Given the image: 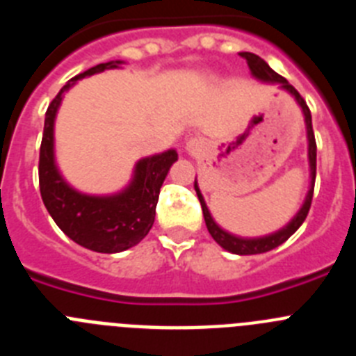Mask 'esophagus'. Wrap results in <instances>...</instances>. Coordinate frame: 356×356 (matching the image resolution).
<instances>
[{"instance_id": "esophagus-1", "label": "esophagus", "mask_w": 356, "mask_h": 356, "mask_svg": "<svg viewBox=\"0 0 356 356\" xmlns=\"http://www.w3.org/2000/svg\"><path fill=\"white\" fill-rule=\"evenodd\" d=\"M200 144H201V140L194 137V139H191V140H188V143H187V149H188V151L197 149V147H200Z\"/></svg>"}]
</instances>
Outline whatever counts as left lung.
<instances>
[{
    "instance_id": "8db88e82",
    "label": "left lung",
    "mask_w": 356,
    "mask_h": 356,
    "mask_svg": "<svg viewBox=\"0 0 356 356\" xmlns=\"http://www.w3.org/2000/svg\"><path fill=\"white\" fill-rule=\"evenodd\" d=\"M242 58H246L248 67L251 71V76L257 78L259 81H264V83H278L280 89L287 90L292 97L296 99V103L301 106V112H303L305 118V127H307V140H308V165H310V187H308L307 197H305L303 205L301 209L298 210L294 217H292L291 221L284 226L282 229L275 232V234L264 235V237H238V235L229 234L226 229H222L221 226L217 225L213 221L212 213H210L209 207L205 203V197L201 194L200 187H197V180H194V188H196L197 200L201 203V209H203V217H205L207 228H209V234L212 235L213 241L222 248V250L229 251V253L235 254H259V253H266V251H271L275 248H278L280 244H284L292 234H294L296 229L300 228L303 225V221L307 219V213L310 210V203H312V196H314V184H316V156H317V146H316V137H314V130H312V115H310V108L307 106L305 99L301 97V94L285 80L284 76H280L278 72L273 71L269 67L266 60H262L259 55H254V53L250 51H242L241 53Z\"/></svg>"
}]
</instances>
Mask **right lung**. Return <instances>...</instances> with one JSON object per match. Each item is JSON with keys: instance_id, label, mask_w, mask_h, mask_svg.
<instances>
[{"instance_id": "right-lung-1", "label": "right lung", "mask_w": 356, "mask_h": 356, "mask_svg": "<svg viewBox=\"0 0 356 356\" xmlns=\"http://www.w3.org/2000/svg\"><path fill=\"white\" fill-rule=\"evenodd\" d=\"M124 62L97 64L71 78L48 106L44 119L39 156L40 196L56 226L80 246L96 253H119L139 244L155 222V209L169 168L178 160L176 149L140 159L135 163L130 184L115 194L94 196L72 188L58 171L55 160V118L64 94L85 76Z\"/></svg>"}]
</instances>
